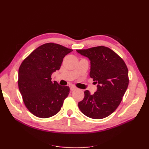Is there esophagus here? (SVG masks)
<instances>
[{
  "label": "esophagus",
  "mask_w": 149,
  "mask_h": 149,
  "mask_svg": "<svg viewBox=\"0 0 149 149\" xmlns=\"http://www.w3.org/2000/svg\"><path fill=\"white\" fill-rule=\"evenodd\" d=\"M76 89H77V88L75 87V86H71V87H70V90H71V91H75V90H76Z\"/></svg>",
  "instance_id": "esophagus-1"
}]
</instances>
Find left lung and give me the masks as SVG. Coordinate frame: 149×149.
Instances as JSON below:
<instances>
[{"instance_id":"left-lung-1","label":"left lung","mask_w":149,"mask_h":149,"mask_svg":"<svg viewBox=\"0 0 149 149\" xmlns=\"http://www.w3.org/2000/svg\"><path fill=\"white\" fill-rule=\"evenodd\" d=\"M76 51L91 61L89 76L98 83L94 94L88 90L84 91V97L78 102V107L83 114L90 118H105L118 108L127 90V67L118 54L106 47Z\"/></svg>"}]
</instances>
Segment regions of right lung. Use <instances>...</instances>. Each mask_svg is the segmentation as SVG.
I'll return each mask as SVG.
<instances>
[{
  "instance_id": "1",
  "label": "right lung",
  "mask_w": 149,
  "mask_h": 149,
  "mask_svg": "<svg viewBox=\"0 0 149 149\" xmlns=\"http://www.w3.org/2000/svg\"><path fill=\"white\" fill-rule=\"evenodd\" d=\"M72 51L59 44L48 43L36 48L22 61L18 85L26 107L34 116L48 118L60 111L70 88L52 82L51 76Z\"/></svg>"
}]
</instances>
